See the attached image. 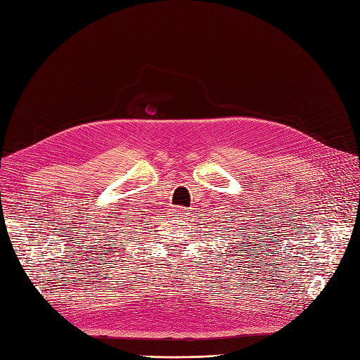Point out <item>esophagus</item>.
Returning a JSON list of instances; mask_svg holds the SVG:
<instances>
[{
	"instance_id": "34e87169",
	"label": "esophagus",
	"mask_w": 360,
	"mask_h": 360,
	"mask_svg": "<svg viewBox=\"0 0 360 360\" xmlns=\"http://www.w3.org/2000/svg\"><path fill=\"white\" fill-rule=\"evenodd\" d=\"M172 215L174 218H178V219L182 221V219H186L188 217V210H187V207H182V205H179V207H174L172 210Z\"/></svg>"
}]
</instances>
